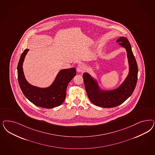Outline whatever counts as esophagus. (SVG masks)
Here are the masks:
<instances>
[{
	"label": "esophagus",
	"mask_w": 155,
	"mask_h": 155,
	"mask_svg": "<svg viewBox=\"0 0 155 155\" xmlns=\"http://www.w3.org/2000/svg\"><path fill=\"white\" fill-rule=\"evenodd\" d=\"M85 70V66L84 64H79L78 65L77 68H76V70L78 72H84Z\"/></svg>",
	"instance_id": "esophagus-1"
}]
</instances>
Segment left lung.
<instances>
[{
	"label": "left lung",
	"instance_id": "1",
	"mask_svg": "<svg viewBox=\"0 0 155 155\" xmlns=\"http://www.w3.org/2000/svg\"><path fill=\"white\" fill-rule=\"evenodd\" d=\"M116 42L126 50L129 65L128 74L119 86L112 90H104L100 87L97 80L89 73L84 72L83 75L90 101L95 105L103 108H112L122 104L132 94L137 80L138 67L130 42L124 36L118 38Z\"/></svg>",
	"mask_w": 155,
	"mask_h": 155
}]
</instances>
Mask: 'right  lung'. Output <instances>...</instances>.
<instances>
[{
    "instance_id": "right-lung-1",
    "label": "right lung",
    "mask_w": 155,
    "mask_h": 155,
    "mask_svg": "<svg viewBox=\"0 0 155 155\" xmlns=\"http://www.w3.org/2000/svg\"><path fill=\"white\" fill-rule=\"evenodd\" d=\"M29 49L21 54L18 64V78L20 88L27 99L36 106L52 108L61 105L65 100L67 85L76 74L75 68L60 70L54 81L47 87L41 88L31 84L25 79L23 64Z\"/></svg>"
}]
</instances>
